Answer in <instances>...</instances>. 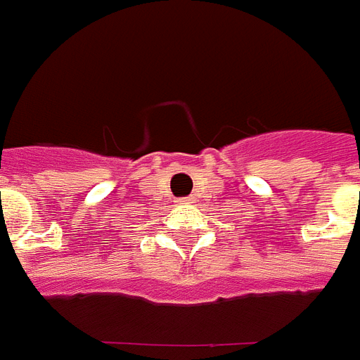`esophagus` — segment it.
<instances>
[{
	"label": "esophagus",
	"instance_id": "esophagus-1",
	"mask_svg": "<svg viewBox=\"0 0 360 360\" xmlns=\"http://www.w3.org/2000/svg\"><path fill=\"white\" fill-rule=\"evenodd\" d=\"M179 203H194V196H186V198H179L177 200Z\"/></svg>",
	"mask_w": 360,
	"mask_h": 360
}]
</instances>
